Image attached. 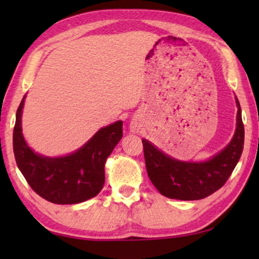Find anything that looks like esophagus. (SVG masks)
Masks as SVG:
<instances>
[{
  "mask_svg": "<svg viewBox=\"0 0 259 259\" xmlns=\"http://www.w3.org/2000/svg\"><path fill=\"white\" fill-rule=\"evenodd\" d=\"M140 127H141V122H140V120L137 119V118L133 119L130 123V130H131V132H133V133L139 132Z\"/></svg>",
  "mask_w": 259,
  "mask_h": 259,
  "instance_id": "esophagus-1",
  "label": "esophagus"
}]
</instances>
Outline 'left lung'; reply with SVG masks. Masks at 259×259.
Instances as JSON below:
<instances>
[{
    "label": "left lung",
    "instance_id": "8db88e82",
    "mask_svg": "<svg viewBox=\"0 0 259 259\" xmlns=\"http://www.w3.org/2000/svg\"><path fill=\"white\" fill-rule=\"evenodd\" d=\"M237 101V128L228 146L211 160L184 162L169 158L147 140H143L147 175L162 196L178 200H198L214 193L226 183L242 155L244 125Z\"/></svg>",
    "mask_w": 259,
    "mask_h": 259
}]
</instances>
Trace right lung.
<instances>
[{"mask_svg":"<svg viewBox=\"0 0 259 259\" xmlns=\"http://www.w3.org/2000/svg\"><path fill=\"white\" fill-rule=\"evenodd\" d=\"M24 98L16 112L13 148L16 164L29 186L54 204H77L100 192L105 184V162L122 138V122L104 127L75 153L46 158L28 147L21 133Z\"/></svg>","mask_w":259,"mask_h":259,"instance_id":"1","label":"right lung"}]
</instances>
